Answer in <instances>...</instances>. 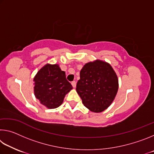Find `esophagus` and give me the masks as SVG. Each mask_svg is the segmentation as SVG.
I'll return each mask as SVG.
<instances>
[{
	"label": "esophagus",
	"mask_w": 154,
	"mask_h": 154,
	"mask_svg": "<svg viewBox=\"0 0 154 154\" xmlns=\"http://www.w3.org/2000/svg\"><path fill=\"white\" fill-rule=\"evenodd\" d=\"M71 84H72V87H73L74 88H75V87H76V82H75V81H74V82H72V83H71Z\"/></svg>",
	"instance_id": "obj_1"
}]
</instances>
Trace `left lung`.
I'll list each match as a JSON object with an SVG mask.
<instances>
[{
  "instance_id": "8db88e82",
  "label": "left lung",
  "mask_w": 154,
  "mask_h": 154,
  "mask_svg": "<svg viewBox=\"0 0 154 154\" xmlns=\"http://www.w3.org/2000/svg\"><path fill=\"white\" fill-rule=\"evenodd\" d=\"M118 88V78L111 64L96 60L83 66L76 91L85 107L100 113L113 103Z\"/></svg>"
}]
</instances>
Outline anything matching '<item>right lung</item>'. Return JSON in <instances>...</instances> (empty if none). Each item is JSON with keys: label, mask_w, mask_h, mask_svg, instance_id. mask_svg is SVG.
Returning <instances> with one entry per match:
<instances>
[{"label": "right lung", "mask_w": 154, "mask_h": 154, "mask_svg": "<svg viewBox=\"0 0 154 154\" xmlns=\"http://www.w3.org/2000/svg\"><path fill=\"white\" fill-rule=\"evenodd\" d=\"M33 81L35 97L48 109L60 106L65 96L72 89L65 72L58 64H46L37 72Z\"/></svg>", "instance_id": "right-lung-1"}]
</instances>
